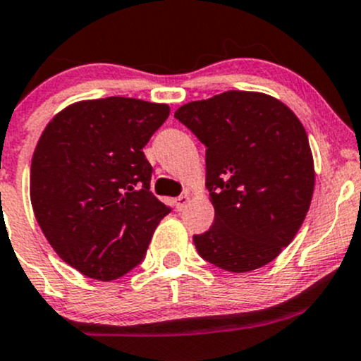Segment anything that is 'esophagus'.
Here are the masks:
<instances>
[{
	"label": "esophagus",
	"instance_id": "obj_1",
	"mask_svg": "<svg viewBox=\"0 0 361 361\" xmlns=\"http://www.w3.org/2000/svg\"><path fill=\"white\" fill-rule=\"evenodd\" d=\"M189 203V192H184V195H180L179 197H176V208L177 210H184L185 204Z\"/></svg>",
	"mask_w": 361,
	"mask_h": 361
}]
</instances>
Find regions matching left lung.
Returning <instances> with one entry per match:
<instances>
[{
    "label": "left lung",
    "instance_id": "8db88e82",
    "mask_svg": "<svg viewBox=\"0 0 361 361\" xmlns=\"http://www.w3.org/2000/svg\"><path fill=\"white\" fill-rule=\"evenodd\" d=\"M207 146L215 220L192 238L200 257L227 272H251L279 257L303 224L315 188L308 135L284 103L227 91L173 115Z\"/></svg>",
    "mask_w": 361,
    "mask_h": 361
}]
</instances>
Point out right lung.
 Instances as JSON below:
<instances>
[{"label": "right lung", "instance_id": "1", "mask_svg": "<svg viewBox=\"0 0 361 361\" xmlns=\"http://www.w3.org/2000/svg\"><path fill=\"white\" fill-rule=\"evenodd\" d=\"M169 114V104L111 96L73 103L42 130L30 203L58 257L80 274L114 281L133 270L170 213L149 191L142 153Z\"/></svg>", "mask_w": 361, "mask_h": 361}]
</instances>
